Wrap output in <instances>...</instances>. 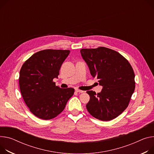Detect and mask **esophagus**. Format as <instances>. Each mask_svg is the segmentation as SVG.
<instances>
[{
	"label": "esophagus",
	"instance_id": "34e87169",
	"mask_svg": "<svg viewBox=\"0 0 154 154\" xmlns=\"http://www.w3.org/2000/svg\"><path fill=\"white\" fill-rule=\"evenodd\" d=\"M75 91H76V92H77V93H82L84 92V91H83V90H79V89H76V90H75Z\"/></svg>",
	"mask_w": 154,
	"mask_h": 154
}]
</instances>
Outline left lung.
Returning <instances> with one entry per match:
<instances>
[{
    "mask_svg": "<svg viewBox=\"0 0 154 154\" xmlns=\"http://www.w3.org/2000/svg\"><path fill=\"white\" fill-rule=\"evenodd\" d=\"M91 75L103 87L100 93L87 91L90 99L86 107L94 118L112 120L127 109L135 88L134 73L128 62L117 51L106 47L80 50Z\"/></svg>",
    "mask_w": 154,
    "mask_h": 154,
    "instance_id": "1",
    "label": "left lung"
}]
</instances>
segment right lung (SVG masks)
<instances>
[{
  "label": "right lung",
  "mask_w": 154,
  "mask_h": 154,
  "mask_svg": "<svg viewBox=\"0 0 154 154\" xmlns=\"http://www.w3.org/2000/svg\"><path fill=\"white\" fill-rule=\"evenodd\" d=\"M69 53L63 50H41L32 54L21 68L19 84L23 98L38 118L50 120L56 117L74 94V88H61L53 81L58 78Z\"/></svg>",
  "instance_id": "1"
}]
</instances>
